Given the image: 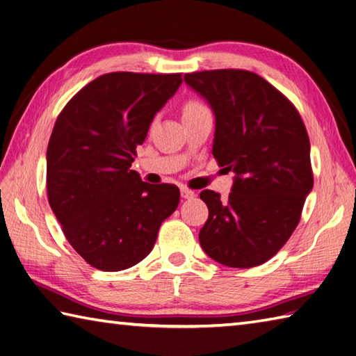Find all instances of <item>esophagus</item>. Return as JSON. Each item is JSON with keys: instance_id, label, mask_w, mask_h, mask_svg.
<instances>
[{"instance_id": "esophagus-1", "label": "esophagus", "mask_w": 356, "mask_h": 356, "mask_svg": "<svg viewBox=\"0 0 356 356\" xmlns=\"http://www.w3.org/2000/svg\"><path fill=\"white\" fill-rule=\"evenodd\" d=\"M180 195H182L184 199H193L194 195H195V193L193 191V190H190V188H186V186H180Z\"/></svg>"}]
</instances>
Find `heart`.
<instances>
[{"mask_svg":"<svg viewBox=\"0 0 356 356\" xmlns=\"http://www.w3.org/2000/svg\"><path fill=\"white\" fill-rule=\"evenodd\" d=\"M203 108H207V107L202 102H199V101H188L185 104V107H184V116L193 115V113H197V111H200Z\"/></svg>","mask_w":356,"mask_h":356,"instance_id":"obj_1","label":"heart"}]
</instances>
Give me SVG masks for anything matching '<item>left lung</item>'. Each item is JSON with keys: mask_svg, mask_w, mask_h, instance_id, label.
Returning <instances> with one entry per match:
<instances>
[{"mask_svg": "<svg viewBox=\"0 0 356 356\" xmlns=\"http://www.w3.org/2000/svg\"><path fill=\"white\" fill-rule=\"evenodd\" d=\"M184 79L214 111V159L236 174L228 200L211 190L200 193L209 209L200 245L225 266H259L289 240L314 186L303 119L252 72L205 70Z\"/></svg>", "mask_w": 356, "mask_h": 356, "instance_id": "obj_1", "label": "left lung"}]
</instances>
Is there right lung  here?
Segmentation results:
<instances>
[{
	"label": "right lung",
	"mask_w": 356,
	"mask_h": 356,
	"mask_svg": "<svg viewBox=\"0 0 356 356\" xmlns=\"http://www.w3.org/2000/svg\"><path fill=\"white\" fill-rule=\"evenodd\" d=\"M180 84L182 73H107L59 113L47 147L49 203L69 243L96 269L145 259L179 205L177 186L142 182L131 163Z\"/></svg>",
	"instance_id": "add662e5"
}]
</instances>
